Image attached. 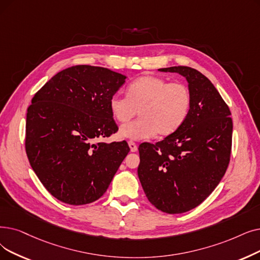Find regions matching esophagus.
Here are the masks:
<instances>
[{"mask_svg": "<svg viewBox=\"0 0 260 260\" xmlns=\"http://www.w3.org/2000/svg\"><path fill=\"white\" fill-rule=\"evenodd\" d=\"M128 145H129L131 152H136V151L138 150V146H137V144L135 143L134 141H128Z\"/></svg>", "mask_w": 260, "mask_h": 260, "instance_id": "esophagus-1", "label": "esophagus"}]
</instances>
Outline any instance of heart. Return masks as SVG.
<instances>
[{"mask_svg":"<svg viewBox=\"0 0 260 260\" xmlns=\"http://www.w3.org/2000/svg\"><path fill=\"white\" fill-rule=\"evenodd\" d=\"M127 95L116 93L109 100L110 111L119 122H126L137 114L140 119L120 128V136L131 140L169 136L185 122L191 104L188 87L182 83H168L158 76L137 78L127 87Z\"/></svg>","mask_w":260,"mask_h":260,"instance_id":"obj_1","label":"heart"}]
</instances>
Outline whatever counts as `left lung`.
Instances as JSON below:
<instances>
[{"label":"left lung","mask_w":260,"mask_h":260,"mask_svg":"<svg viewBox=\"0 0 260 260\" xmlns=\"http://www.w3.org/2000/svg\"><path fill=\"white\" fill-rule=\"evenodd\" d=\"M158 70L186 77L191 104L176 132L155 144L139 145L138 176L152 205L167 213H183L205 201L225 174L233 121L228 104L205 75L185 66Z\"/></svg>","instance_id":"left-lung-1"}]
</instances>
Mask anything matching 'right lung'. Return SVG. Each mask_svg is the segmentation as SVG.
I'll list each match as a JSON object with an SVG mask.
<instances>
[{
	"label": "right lung",
	"instance_id": "add662e5",
	"mask_svg": "<svg viewBox=\"0 0 260 260\" xmlns=\"http://www.w3.org/2000/svg\"><path fill=\"white\" fill-rule=\"evenodd\" d=\"M126 76L80 64L54 75L27 108L25 151L49 192L70 205L102 197L129 152L125 140L99 142L118 132L109 100Z\"/></svg>",
	"mask_w": 260,
	"mask_h": 260
}]
</instances>
